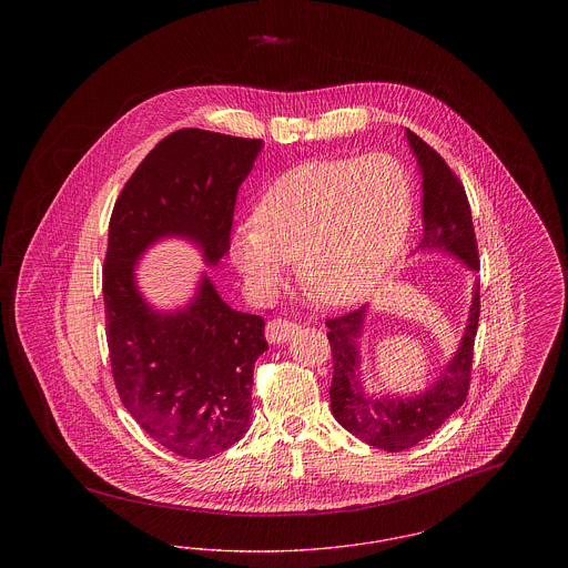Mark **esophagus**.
Here are the masks:
<instances>
[{"instance_id": "obj_1", "label": "esophagus", "mask_w": 568, "mask_h": 568, "mask_svg": "<svg viewBox=\"0 0 568 568\" xmlns=\"http://www.w3.org/2000/svg\"><path fill=\"white\" fill-rule=\"evenodd\" d=\"M297 329L300 325L292 324L287 320H271L266 325V338L272 345H281V343H287Z\"/></svg>"}]
</instances>
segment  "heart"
<instances>
[{"instance_id":"heart-1","label":"heart","mask_w":568,"mask_h":568,"mask_svg":"<svg viewBox=\"0 0 568 568\" xmlns=\"http://www.w3.org/2000/svg\"><path fill=\"white\" fill-rule=\"evenodd\" d=\"M413 190L389 155L300 165L262 197L255 225L232 239L246 283L272 294L292 260L320 302L347 306L373 294L405 248Z\"/></svg>"}]
</instances>
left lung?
I'll return each mask as SVG.
<instances>
[{
  "label": "left lung",
  "mask_w": 568,
  "mask_h": 568,
  "mask_svg": "<svg viewBox=\"0 0 568 568\" xmlns=\"http://www.w3.org/2000/svg\"><path fill=\"white\" fill-rule=\"evenodd\" d=\"M406 142L422 174L424 236L417 251L449 253L475 276L468 320L458 349L433 383L413 394H371L362 381L359 338L366 311L362 306L336 320H327L334 377L329 406L336 422L364 443L405 452L438 430L466 400L470 385L473 345L479 325V253L466 191L445 160L422 138L406 130Z\"/></svg>",
  "instance_id": "8db88e82"
}]
</instances>
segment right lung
<instances>
[{"label": "right lung", "mask_w": 568, "mask_h": 568, "mask_svg": "<svg viewBox=\"0 0 568 568\" xmlns=\"http://www.w3.org/2000/svg\"><path fill=\"white\" fill-rule=\"evenodd\" d=\"M262 149V140L195 128L165 135L110 216L102 292L114 385L138 426L183 458L216 456L248 430L266 324L225 304L206 272L183 308L160 311L142 296L135 266L163 239L190 241L216 266L230 251L236 195Z\"/></svg>", "instance_id": "right-lung-1"}]
</instances>
